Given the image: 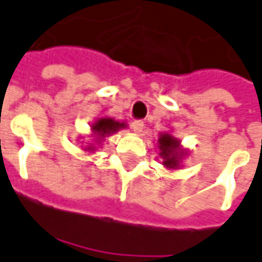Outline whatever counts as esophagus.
<instances>
[{"label":"esophagus","mask_w":262,"mask_h":262,"mask_svg":"<svg viewBox=\"0 0 262 262\" xmlns=\"http://www.w3.org/2000/svg\"><path fill=\"white\" fill-rule=\"evenodd\" d=\"M131 127H133V129H134V133L140 134V133H143L144 122L143 121H140V119H137V121H134V122L131 124Z\"/></svg>","instance_id":"esophagus-1"}]
</instances>
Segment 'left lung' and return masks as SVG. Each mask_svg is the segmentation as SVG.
Masks as SVG:
<instances>
[{"label": "left lung", "instance_id": "8db88e82", "mask_svg": "<svg viewBox=\"0 0 262 262\" xmlns=\"http://www.w3.org/2000/svg\"><path fill=\"white\" fill-rule=\"evenodd\" d=\"M160 157L163 159V164L167 168H177L183 159L184 151L180 148V141L171 134H161L159 137Z\"/></svg>", "mask_w": 262, "mask_h": 262}]
</instances>
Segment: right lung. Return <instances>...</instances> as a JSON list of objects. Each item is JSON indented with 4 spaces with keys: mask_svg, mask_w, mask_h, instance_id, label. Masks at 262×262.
<instances>
[{
    "mask_svg": "<svg viewBox=\"0 0 262 262\" xmlns=\"http://www.w3.org/2000/svg\"><path fill=\"white\" fill-rule=\"evenodd\" d=\"M121 128H125V122H119V121L108 118V117L99 118L98 121H95L94 124H92V133H94L95 137L98 138V140H95V141L99 144L105 137H110L111 134L119 131ZM95 148H96V147H95L94 144H91V145L86 147L88 151H95Z\"/></svg>",
    "mask_w": 262,
    "mask_h": 262,
    "instance_id": "right-lung-1",
    "label": "right lung"
}]
</instances>
